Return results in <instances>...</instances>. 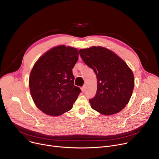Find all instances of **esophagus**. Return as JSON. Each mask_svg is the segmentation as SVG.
<instances>
[{"mask_svg":"<svg viewBox=\"0 0 159 159\" xmlns=\"http://www.w3.org/2000/svg\"><path fill=\"white\" fill-rule=\"evenodd\" d=\"M85 89H86V87H85V86H82V87L81 88V90H82V92H84V91H85Z\"/></svg>","mask_w":159,"mask_h":159,"instance_id":"esophagus-1","label":"esophagus"}]
</instances>
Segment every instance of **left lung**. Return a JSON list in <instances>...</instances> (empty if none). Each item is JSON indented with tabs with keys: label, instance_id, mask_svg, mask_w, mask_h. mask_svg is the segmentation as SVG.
Listing matches in <instances>:
<instances>
[{
	"label": "left lung",
	"instance_id": "obj_1",
	"mask_svg": "<svg viewBox=\"0 0 159 159\" xmlns=\"http://www.w3.org/2000/svg\"><path fill=\"white\" fill-rule=\"evenodd\" d=\"M82 61L95 72L97 80L95 96L91 107L102 115H110L124 109L134 88V76L126 63L110 50L101 46L81 49Z\"/></svg>",
	"mask_w": 159,
	"mask_h": 159
}]
</instances>
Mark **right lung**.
<instances>
[{"label": "right lung", "instance_id": "obj_1", "mask_svg": "<svg viewBox=\"0 0 159 159\" xmlns=\"http://www.w3.org/2000/svg\"><path fill=\"white\" fill-rule=\"evenodd\" d=\"M78 56L77 49L59 46L49 50L33 66L30 89L35 105L43 113L58 116L73 107L81 92L74 85L72 73Z\"/></svg>", "mask_w": 159, "mask_h": 159}]
</instances>
